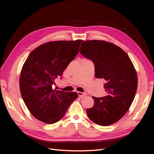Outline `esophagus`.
<instances>
[{
	"instance_id": "esophagus-1",
	"label": "esophagus",
	"mask_w": 154,
	"mask_h": 154,
	"mask_svg": "<svg viewBox=\"0 0 154 154\" xmlns=\"http://www.w3.org/2000/svg\"><path fill=\"white\" fill-rule=\"evenodd\" d=\"M77 94H78V96H79L80 98H83L87 95L86 93H81V92H77Z\"/></svg>"
}]
</instances>
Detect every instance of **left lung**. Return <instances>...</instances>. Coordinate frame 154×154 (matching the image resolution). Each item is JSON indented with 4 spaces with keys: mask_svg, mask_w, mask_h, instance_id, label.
I'll return each mask as SVG.
<instances>
[{
    "mask_svg": "<svg viewBox=\"0 0 154 154\" xmlns=\"http://www.w3.org/2000/svg\"><path fill=\"white\" fill-rule=\"evenodd\" d=\"M79 51L94 62L95 77L106 81V96L93 97L94 106L87 109V115L98 125H111L124 116L135 97L138 76L134 66L122 48L106 41H85Z\"/></svg>",
    "mask_w": 154,
    "mask_h": 154,
    "instance_id": "left-lung-1",
    "label": "left lung"
}]
</instances>
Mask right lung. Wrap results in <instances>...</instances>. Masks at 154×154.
<instances>
[{"label":"right lung","instance_id":"obj_1","mask_svg":"<svg viewBox=\"0 0 154 154\" xmlns=\"http://www.w3.org/2000/svg\"><path fill=\"white\" fill-rule=\"evenodd\" d=\"M82 40L54 41L40 45L29 54L20 75L23 100L35 119L46 124L60 120L77 93L54 89V80L61 76L79 53Z\"/></svg>","mask_w":154,"mask_h":154}]
</instances>
